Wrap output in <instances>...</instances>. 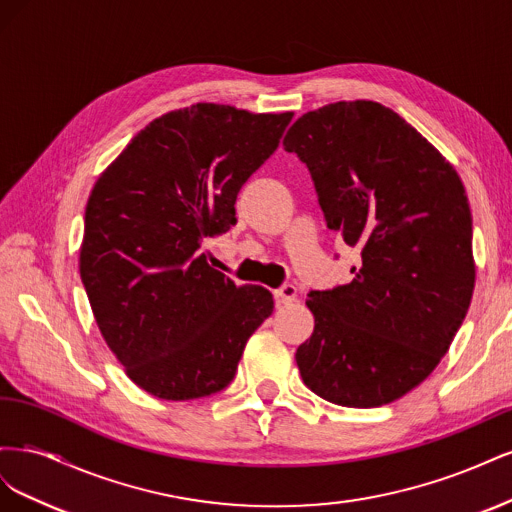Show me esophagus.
<instances>
[{"label":"esophagus","instance_id":"esophagus-1","mask_svg":"<svg viewBox=\"0 0 512 512\" xmlns=\"http://www.w3.org/2000/svg\"><path fill=\"white\" fill-rule=\"evenodd\" d=\"M275 299L280 303H292L294 299H297V288H294L292 284H284L282 288L275 290Z\"/></svg>","mask_w":512,"mask_h":512}]
</instances>
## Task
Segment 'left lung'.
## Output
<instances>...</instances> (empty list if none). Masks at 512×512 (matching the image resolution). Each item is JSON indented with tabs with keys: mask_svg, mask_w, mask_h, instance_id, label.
Instances as JSON below:
<instances>
[{
	"mask_svg": "<svg viewBox=\"0 0 512 512\" xmlns=\"http://www.w3.org/2000/svg\"><path fill=\"white\" fill-rule=\"evenodd\" d=\"M284 149L309 168L327 226L361 250L350 284L307 294L314 333L294 354L301 378L337 406L391 404L436 369L468 314L466 188L427 138L371 100L305 113Z\"/></svg>",
	"mask_w": 512,
	"mask_h": 512,
	"instance_id": "8db88e82",
	"label": "left lung"
}]
</instances>
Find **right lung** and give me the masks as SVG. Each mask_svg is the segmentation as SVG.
<instances>
[{
  "label": "right lung",
  "mask_w": 512,
  "mask_h": 512,
  "mask_svg": "<svg viewBox=\"0 0 512 512\" xmlns=\"http://www.w3.org/2000/svg\"><path fill=\"white\" fill-rule=\"evenodd\" d=\"M292 113L198 102L153 119L108 166L85 209L81 280L128 378L153 397L218 393L273 312L200 254L237 224L241 185L271 158Z\"/></svg>",
  "instance_id": "1"
}]
</instances>
